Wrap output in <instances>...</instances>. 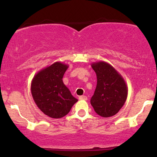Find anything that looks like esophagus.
I'll list each match as a JSON object with an SVG mask.
<instances>
[{
    "instance_id": "esophagus-1",
    "label": "esophagus",
    "mask_w": 157,
    "mask_h": 157,
    "mask_svg": "<svg viewBox=\"0 0 157 157\" xmlns=\"http://www.w3.org/2000/svg\"><path fill=\"white\" fill-rule=\"evenodd\" d=\"M79 100H87V97L84 96V95H82V96H80V97H79Z\"/></svg>"
}]
</instances>
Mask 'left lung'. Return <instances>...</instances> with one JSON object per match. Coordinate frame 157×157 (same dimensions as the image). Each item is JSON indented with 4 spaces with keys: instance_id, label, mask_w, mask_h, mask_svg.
<instances>
[{
    "instance_id": "1",
    "label": "left lung",
    "mask_w": 157,
    "mask_h": 157,
    "mask_svg": "<svg viewBox=\"0 0 157 157\" xmlns=\"http://www.w3.org/2000/svg\"><path fill=\"white\" fill-rule=\"evenodd\" d=\"M97 75V87L91 99L95 112L110 117L119 112L126 101L128 87L122 75L105 61L91 63Z\"/></svg>"
}]
</instances>
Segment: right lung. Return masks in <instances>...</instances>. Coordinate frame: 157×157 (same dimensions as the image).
<instances>
[{"label": "right lung", "instance_id": "1", "mask_svg": "<svg viewBox=\"0 0 157 157\" xmlns=\"http://www.w3.org/2000/svg\"><path fill=\"white\" fill-rule=\"evenodd\" d=\"M67 64L55 62L34 76L31 83L33 100L39 109L52 118H61L78 101L63 82Z\"/></svg>", "mask_w": 157, "mask_h": 157}]
</instances>
